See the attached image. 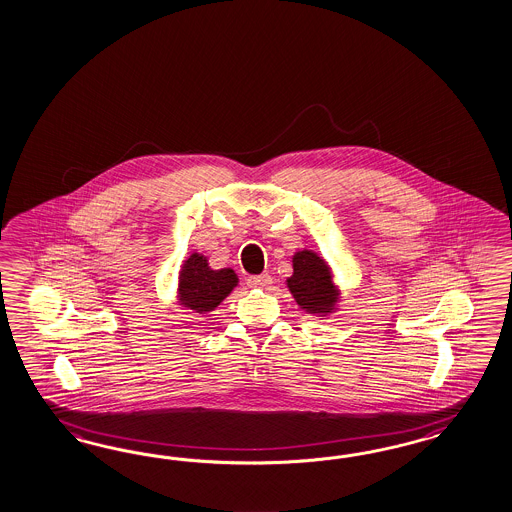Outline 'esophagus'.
I'll use <instances>...</instances> for the list:
<instances>
[{"instance_id":"34e87169","label":"esophagus","mask_w":512,"mask_h":512,"mask_svg":"<svg viewBox=\"0 0 512 512\" xmlns=\"http://www.w3.org/2000/svg\"><path fill=\"white\" fill-rule=\"evenodd\" d=\"M273 282V278L269 273H262V275H254V277L247 278V284L250 288H265Z\"/></svg>"}]
</instances>
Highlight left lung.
I'll list each match as a JSON object with an SVG mask.
<instances>
[{"label": "left lung", "instance_id": "left-lung-1", "mask_svg": "<svg viewBox=\"0 0 512 512\" xmlns=\"http://www.w3.org/2000/svg\"><path fill=\"white\" fill-rule=\"evenodd\" d=\"M288 288L297 305L310 312H329L335 305L336 290L329 267L310 250L293 256V275L288 278Z\"/></svg>", "mask_w": 512, "mask_h": 512}]
</instances>
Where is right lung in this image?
Returning a JSON list of instances; mask_svg holds the SVG:
<instances>
[{"instance_id": "add662e5", "label": "right lung", "mask_w": 512, "mask_h": 512, "mask_svg": "<svg viewBox=\"0 0 512 512\" xmlns=\"http://www.w3.org/2000/svg\"><path fill=\"white\" fill-rule=\"evenodd\" d=\"M235 284L237 277L232 269L213 271L204 256L192 254L179 275V301L190 310L204 314L219 307Z\"/></svg>"}]
</instances>
